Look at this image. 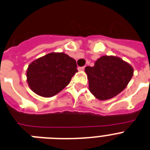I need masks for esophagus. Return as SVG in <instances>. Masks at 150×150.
<instances>
[{"label":"esophagus","instance_id":"34e87169","mask_svg":"<svg viewBox=\"0 0 150 150\" xmlns=\"http://www.w3.org/2000/svg\"><path fill=\"white\" fill-rule=\"evenodd\" d=\"M84 69H85V67H78V70L79 71H83V70H84Z\"/></svg>","mask_w":150,"mask_h":150}]
</instances>
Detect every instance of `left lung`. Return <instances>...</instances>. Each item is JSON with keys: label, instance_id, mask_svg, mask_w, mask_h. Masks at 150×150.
<instances>
[{"label": "left lung", "instance_id": "8db88e82", "mask_svg": "<svg viewBox=\"0 0 150 150\" xmlns=\"http://www.w3.org/2000/svg\"><path fill=\"white\" fill-rule=\"evenodd\" d=\"M89 90L99 100L116 96L126 88L134 74L128 63L115 56H102L93 67H86Z\"/></svg>", "mask_w": 150, "mask_h": 150}]
</instances>
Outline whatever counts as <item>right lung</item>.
I'll return each instance as SVG.
<instances>
[{"instance_id": "1", "label": "right lung", "mask_w": 150, "mask_h": 150, "mask_svg": "<svg viewBox=\"0 0 150 150\" xmlns=\"http://www.w3.org/2000/svg\"><path fill=\"white\" fill-rule=\"evenodd\" d=\"M76 67V61L66 54L49 53L29 65L27 83L38 96H54L70 83Z\"/></svg>"}]
</instances>
